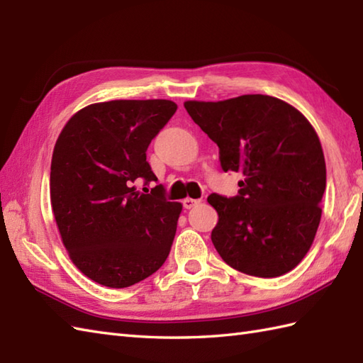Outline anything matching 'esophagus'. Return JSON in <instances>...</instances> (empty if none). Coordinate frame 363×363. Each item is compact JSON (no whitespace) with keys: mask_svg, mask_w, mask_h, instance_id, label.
Returning <instances> with one entry per match:
<instances>
[{"mask_svg":"<svg viewBox=\"0 0 363 363\" xmlns=\"http://www.w3.org/2000/svg\"><path fill=\"white\" fill-rule=\"evenodd\" d=\"M182 204H184V207H186V209H191V207H195L196 204H199V199H194V198H186L182 201Z\"/></svg>","mask_w":363,"mask_h":363,"instance_id":"34e87169","label":"esophagus"}]
</instances>
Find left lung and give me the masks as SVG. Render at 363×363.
<instances>
[{"label":"left lung","mask_w":363,"mask_h":363,"mask_svg":"<svg viewBox=\"0 0 363 363\" xmlns=\"http://www.w3.org/2000/svg\"><path fill=\"white\" fill-rule=\"evenodd\" d=\"M189 115L218 145L225 172H240L238 195L212 194L218 213L212 243L229 267L257 277L295 268L321 220L326 164L320 138L303 113L268 95L186 101Z\"/></svg>","instance_id":"obj_1"}]
</instances>
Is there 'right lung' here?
Segmentation results:
<instances>
[{"instance_id": "obj_1", "label": "right lung", "mask_w": 363, "mask_h": 363, "mask_svg": "<svg viewBox=\"0 0 363 363\" xmlns=\"http://www.w3.org/2000/svg\"><path fill=\"white\" fill-rule=\"evenodd\" d=\"M168 99L95 103L67 121L54 145L51 207L68 256L82 274L125 289L164 265L182 204L162 186L140 194L134 182L157 181L146 150L173 117Z\"/></svg>"}]
</instances>
